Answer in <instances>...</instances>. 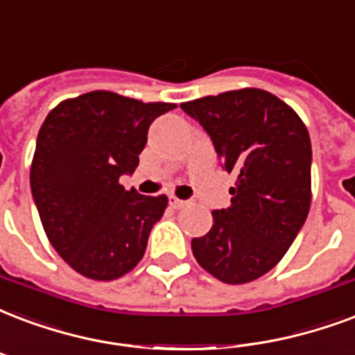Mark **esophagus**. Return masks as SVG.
Here are the masks:
<instances>
[{
    "label": "esophagus",
    "mask_w": 355,
    "mask_h": 355,
    "mask_svg": "<svg viewBox=\"0 0 355 355\" xmlns=\"http://www.w3.org/2000/svg\"><path fill=\"white\" fill-rule=\"evenodd\" d=\"M189 205V201H182V199H177V197H171V207L175 210H180V208H186Z\"/></svg>",
    "instance_id": "obj_1"
}]
</instances>
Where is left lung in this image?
Instances as JSON below:
<instances>
[{"mask_svg": "<svg viewBox=\"0 0 355 355\" xmlns=\"http://www.w3.org/2000/svg\"><path fill=\"white\" fill-rule=\"evenodd\" d=\"M199 121L234 173L231 205L214 210L212 229L191 240L199 266L227 285L268 274L285 257L311 208V139L291 105L262 89L180 104Z\"/></svg>", "mask_w": 355, "mask_h": 355, "instance_id": "1", "label": "left lung"}]
</instances>
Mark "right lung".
I'll return each instance as SVG.
<instances>
[{
    "label": "right lung",
    "mask_w": 355,
    "mask_h": 355,
    "mask_svg": "<svg viewBox=\"0 0 355 355\" xmlns=\"http://www.w3.org/2000/svg\"><path fill=\"white\" fill-rule=\"evenodd\" d=\"M173 107L91 91L59 102L40 126L31 193L53 250L83 277L119 279L145 255L167 197L139 196L119 178L135 171L148 126Z\"/></svg>",
    "instance_id": "1"
}]
</instances>
